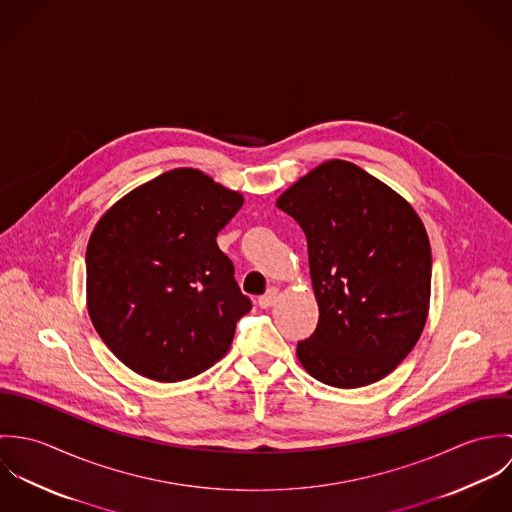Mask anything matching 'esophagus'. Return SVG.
I'll list each match as a JSON object with an SVG mask.
<instances>
[{
  "label": "esophagus",
  "mask_w": 512,
  "mask_h": 512,
  "mask_svg": "<svg viewBox=\"0 0 512 512\" xmlns=\"http://www.w3.org/2000/svg\"><path fill=\"white\" fill-rule=\"evenodd\" d=\"M278 293H280V290L272 286L268 292L264 293V295L258 299V305H260L262 309H268V307H272V305L276 303V299H278Z\"/></svg>",
  "instance_id": "esophagus-1"
}]
</instances>
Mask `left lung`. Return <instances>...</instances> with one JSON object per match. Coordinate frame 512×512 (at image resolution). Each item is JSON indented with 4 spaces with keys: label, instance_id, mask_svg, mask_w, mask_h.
Wrapping results in <instances>:
<instances>
[{
    "label": "left lung",
    "instance_id": "obj_1",
    "mask_svg": "<svg viewBox=\"0 0 512 512\" xmlns=\"http://www.w3.org/2000/svg\"><path fill=\"white\" fill-rule=\"evenodd\" d=\"M305 232L319 305L297 359L323 384L359 388L400 365L430 307L432 248L416 211L349 161L331 159L278 199Z\"/></svg>",
    "mask_w": 512,
    "mask_h": 512
}]
</instances>
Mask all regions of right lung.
<instances>
[{"label":"right lung","instance_id":"obj_1","mask_svg":"<svg viewBox=\"0 0 512 512\" xmlns=\"http://www.w3.org/2000/svg\"><path fill=\"white\" fill-rule=\"evenodd\" d=\"M242 203L197 169H173L98 220L86 246L88 313L134 372L177 382L226 355L252 301L217 234Z\"/></svg>","mask_w":512,"mask_h":512}]
</instances>
